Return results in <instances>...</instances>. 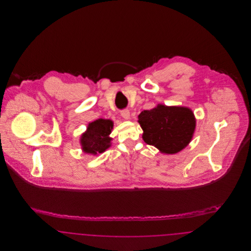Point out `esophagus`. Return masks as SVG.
Instances as JSON below:
<instances>
[{"label": "esophagus", "instance_id": "1", "mask_svg": "<svg viewBox=\"0 0 251 251\" xmlns=\"http://www.w3.org/2000/svg\"><path fill=\"white\" fill-rule=\"evenodd\" d=\"M120 115H121V117H122L123 119H125V120H129V119H130V111L127 110V109L122 110V111L120 112Z\"/></svg>", "mask_w": 251, "mask_h": 251}]
</instances>
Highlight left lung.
<instances>
[{"instance_id":"left-lung-1","label":"left lung","mask_w":251,"mask_h":251,"mask_svg":"<svg viewBox=\"0 0 251 251\" xmlns=\"http://www.w3.org/2000/svg\"><path fill=\"white\" fill-rule=\"evenodd\" d=\"M138 120L143 129L144 141L168 154L184 149L190 142L196 127L191 110L179 106L159 104L151 110L142 111Z\"/></svg>"}]
</instances>
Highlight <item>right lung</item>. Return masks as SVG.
I'll return each mask as SVG.
<instances>
[{
    "mask_svg": "<svg viewBox=\"0 0 251 251\" xmlns=\"http://www.w3.org/2000/svg\"><path fill=\"white\" fill-rule=\"evenodd\" d=\"M113 129V122L109 120H98L90 123L87 131L83 133L81 144L86 153H101L110 147L109 134Z\"/></svg>",
    "mask_w": 251,
    "mask_h": 251,
    "instance_id": "right-lung-1",
    "label": "right lung"
}]
</instances>
